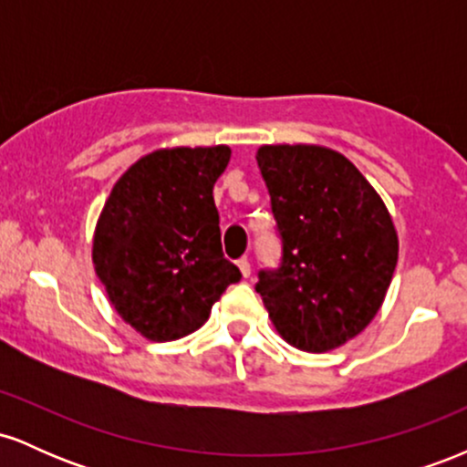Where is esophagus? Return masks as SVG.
Segmentation results:
<instances>
[{
	"instance_id": "obj_1",
	"label": "esophagus",
	"mask_w": 467,
	"mask_h": 467,
	"mask_svg": "<svg viewBox=\"0 0 467 467\" xmlns=\"http://www.w3.org/2000/svg\"><path fill=\"white\" fill-rule=\"evenodd\" d=\"M237 265H239V270H241V276H244V278H248V276L252 275V267H250V261H248V256H244V259H239V261H237Z\"/></svg>"
}]
</instances>
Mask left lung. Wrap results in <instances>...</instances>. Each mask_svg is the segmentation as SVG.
I'll return each mask as SVG.
<instances>
[{"instance_id":"left-lung-1","label":"left lung","mask_w":467,"mask_h":467,"mask_svg":"<svg viewBox=\"0 0 467 467\" xmlns=\"http://www.w3.org/2000/svg\"><path fill=\"white\" fill-rule=\"evenodd\" d=\"M281 237V264L256 292L289 345L323 353L373 320L398 265V233L373 186L345 155L314 144L256 151Z\"/></svg>"}]
</instances>
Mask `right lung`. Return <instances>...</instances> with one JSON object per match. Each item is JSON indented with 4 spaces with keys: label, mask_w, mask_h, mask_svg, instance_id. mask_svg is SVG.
<instances>
[{
    "label": "right lung",
    "mask_w": 467,
    "mask_h": 467,
    "mask_svg": "<svg viewBox=\"0 0 467 467\" xmlns=\"http://www.w3.org/2000/svg\"><path fill=\"white\" fill-rule=\"evenodd\" d=\"M230 149H160L116 182L94 234L96 275L125 323L153 342L206 323L241 278L223 256L213 186Z\"/></svg>",
    "instance_id": "add662e5"
}]
</instances>
